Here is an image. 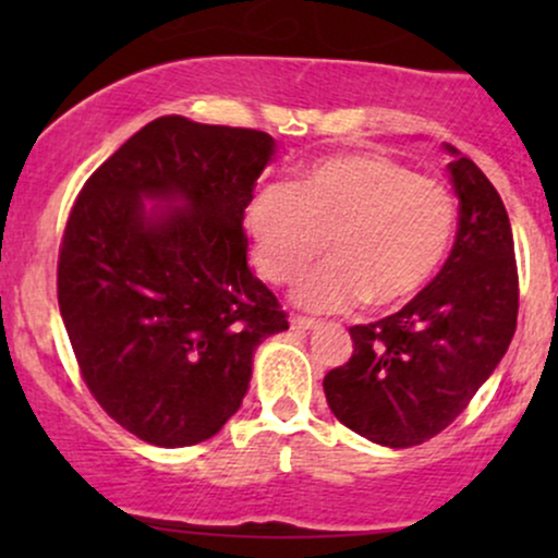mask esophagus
I'll return each mask as SVG.
<instances>
[{
    "instance_id": "1",
    "label": "esophagus",
    "mask_w": 558,
    "mask_h": 558,
    "mask_svg": "<svg viewBox=\"0 0 558 558\" xmlns=\"http://www.w3.org/2000/svg\"><path fill=\"white\" fill-rule=\"evenodd\" d=\"M317 325H319L317 319H312V317H301V315L291 317V328L293 330H315Z\"/></svg>"
}]
</instances>
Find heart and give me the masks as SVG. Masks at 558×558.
<instances>
[{
  "mask_svg": "<svg viewBox=\"0 0 558 558\" xmlns=\"http://www.w3.org/2000/svg\"><path fill=\"white\" fill-rule=\"evenodd\" d=\"M254 259L270 283L299 280L323 257L332 262L299 288L312 310H399L433 283L457 235V198L438 178L399 159L354 151L325 157L293 185H267L246 213Z\"/></svg>",
  "mask_w": 558,
  "mask_h": 558,
  "instance_id": "b5f03b06",
  "label": "heart"
}]
</instances>
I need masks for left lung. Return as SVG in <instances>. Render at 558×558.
I'll return each instance as SVG.
<instances>
[{
	"label": "left lung",
	"mask_w": 558,
	"mask_h": 558,
	"mask_svg": "<svg viewBox=\"0 0 558 558\" xmlns=\"http://www.w3.org/2000/svg\"><path fill=\"white\" fill-rule=\"evenodd\" d=\"M448 170L459 230L444 270L396 315L349 328L354 354L323 380L338 422L380 446H420L446 430L517 330L520 275L501 196L472 159Z\"/></svg>",
	"instance_id": "left-lung-1"
}]
</instances>
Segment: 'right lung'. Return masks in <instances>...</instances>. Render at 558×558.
Here are the masks:
<instances>
[{"label":"right lung","mask_w":558,"mask_h":558,"mask_svg":"<svg viewBox=\"0 0 558 558\" xmlns=\"http://www.w3.org/2000/svg\"><path fill=\"white\" fill-rule=\"evenodd\" d=\"M254 128L165 114L83 183L57 259V301L81 377L151 446L213 438L239 412L254 349L288 330L246 265L243 209L272 157ZM144 197L183 201L145 215Z\"/></svg>","instance_id":"add662e5"}]
</instances>
